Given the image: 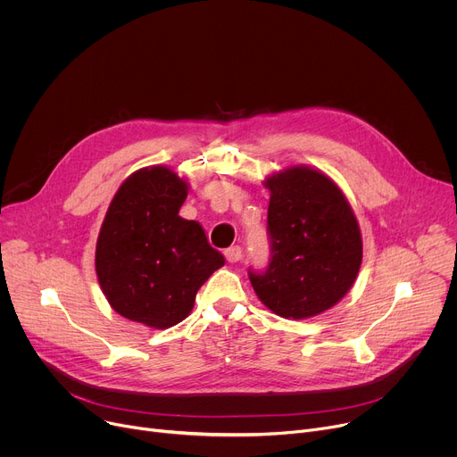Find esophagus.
Here are the masks:
<instances>
[{"mask_svg":"<svg viewBox=\"0 0 457 457\" xmlns=\"http://www.w3.org/2000/svg\"><path fill=\"white\" fill-rule=\"evenodd\" d=\"M225 258L230 262V263H237L241 258H243V251H241V247H230V249H227L225 251Z\"/></svg>","mask_w":457,"mask_h":457,"instance_id":"esophagus-1","label":"esophagus"}]
</instances>
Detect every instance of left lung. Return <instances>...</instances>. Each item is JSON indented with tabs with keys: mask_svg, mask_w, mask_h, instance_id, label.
<instances>
[{
	"mask_svg": "<svg viewBox=\"0 0 457 457\" xmlns=\"http://www.w3.org/2000/svg\"><path fill=\"white\" fill-rule=\"evenodd\" d=\"M265 185L270 254L263 270L249 267V279L279 317H314L355 282L362 262L359 223L344 194L320 171L289 168Z\"/></svg>",
	"mask_w": 457,
	"mask_h": 457,
	"instance_id": "8db88e82",
	"label": "left lung"
}]
</instances>
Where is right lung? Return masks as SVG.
<instances>
[{"instance_id":"1","label":"right lung","mask_w":457,"mask_h":457,"mask_svg":"<svg viewBox=\"0 0 457 457\" xmlns=\"http://www.w3.org/2000/svg\"><path fill=\"white\" fill-rule=\"evenodd\" d=\"M187 183L162 166L122 183L96 241L98 284L128 320L166 329L188 317L199 287L225 265L204 230L179 216Z\"/></svg>"}]
</instances>
